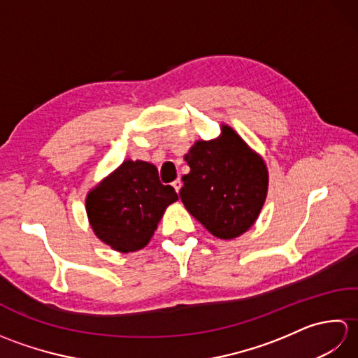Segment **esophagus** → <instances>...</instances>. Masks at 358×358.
<instances>
[{
	"instance_id": "obj_1",
	"label": "esophagus",
	"mask_w": 358,
	"mask_h": 358,
	"mask_svg": "<svg viewBox=\"0 0 358 358\" xmlns=\"http://www.w3.org/2000/svg\"><path fill=\"white\" fill-rule=\"evenodd\" d=\"M181 185H183V181H181V178H177L175 181H172V186H173V189H175V191H177V192H180Z\"/></svg>"
}]
</instances>
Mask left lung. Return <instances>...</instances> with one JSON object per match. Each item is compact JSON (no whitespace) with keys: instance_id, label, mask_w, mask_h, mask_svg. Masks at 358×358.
I'll list each match as a JSON object with an SVG mask.
<instances>
[{"instance_id":"obj_1","label":"left lung","mask_w":358,"mask_h":358,"mask_svg":"<svg viewBox=\"0 0 358 358\" xmlns=\"http://www.w3.org/2000/svg\"><path fill=\"white\" fill-rule=\"evenodd\" d=\"M191 172L180 199L218 238H235L254 224L268 194V171L231 127L222 138L196 141L185 155Z\"/></svg>"}]
</instances>
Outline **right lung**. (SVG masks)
Here are the masks:
<instances>
[{"instance_id": "add662e5", "label": "right lung", "mask_w": 358, "mask_h": 358, "mask_svg": "<svg viewBox=\"0 0 358 358\" xmlns=\"http://www.w3.org/2000/svg\"><path fill=\"white\" fill-rule=\"evenodd\" d=\"M177 200L154 164L127 159L87 195L86 209L98 238L120 252H132L148 245L164 209Z\"/></svg>"}]
</instances>
